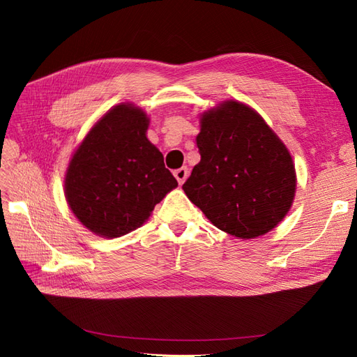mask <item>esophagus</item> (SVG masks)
Listing matches in <instances>:
<instances>
[{"label":"esophagus","mask_w":357,"mask_h":357,"mask_svg":"<svg viewBox=\"0 0 357 357\" xmlns=\"http://www.w3.org/2000/svg\"><path fill=\"white\" fill-rule=\"evenodd\" d=\"M174 177H176V180L178 181V185H183V183H185V181H186V178L189 177V171H188V168H186V167H183V168L176 169V171H174Z\"/></svg>","instance_id":"1"}]
</instances>
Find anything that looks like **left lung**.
<instances>
[{
  "instance_id": "obj_1",
  "label": "left lung",
  "mask_w": 357,
  "mask_h": 357,
  "mask_svg": "<svg viewBox=\"0 0 357 357\" xmlns=\"http://www.w3.org/2000/svg\"><path fill=\"white\" fill-rule=\"evenodd\" d=\"M201 160L183 185L215 228L250 240L273 231L295 199L289 149L250 105L226 100L199 117Z\"/></svg>"
}]
</instances>
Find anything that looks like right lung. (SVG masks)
Wrapping results in <instances>:
<instances>
[{
  "instance_id": "1",
  "label": "right lung",
  "mask_w": 357,
  "mask_h": 357,
  "mask_svg": "<svg viewBox=\"0 0 357 357\" xmlns=\"http://www.w3.org/2000/svg\"><path fill=\"white\" fill-rule=\"evenodd\" d=\"M150 117L132 102L101 116L71 155L63 192L73 214L92 234L117 238L139 228L178 186L149 142Z\"/></svg>"
}]
</instances>
